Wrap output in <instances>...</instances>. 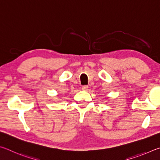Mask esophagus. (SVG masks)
I'll return each mask as SVG.
<instances>
[{"label":"esophagus","mask_w":160,"mask_h":160,"mask_svg":"<svg viewBox=\"0 0 160 160\" xmlns=\"http://www.w3.org/2000/svg\"><path fill=\"white\" fill-rule=\"evenodd\" d=\"M88 86H82V90L83 91H88Z\"/></svg>","instance_id":"1"}]
</instances>
